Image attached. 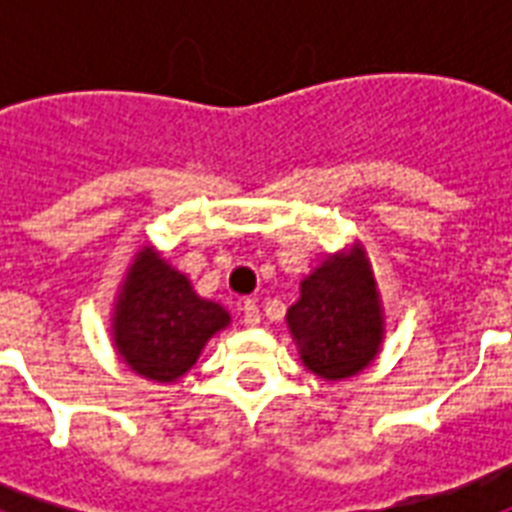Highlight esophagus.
<instances>
[{
  "instance_id": "obj_1",
  "label": "esophagus",
  "mask_w": 512,
  "mask_h": 512,
  "mask_svg": "<svg viewBox=\"0 0 512 512\" xmlns=\"http://www.w3.org/2000/svg\"><path fill=\"white\" fill-rule=\"evenodd\" d=\"M241 321H244V327H257L260 324V308H257L255 300H244V305H241Z\"/></svg>"
}]
</instances>
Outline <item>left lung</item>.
<instances>
[{"instance_id":"obj_1","label":"left lung","mask_w":512,"mask_h":512,"mask_svg":"<svg viewBox=\"0 0 512 512\" xmlns=\"http://www.w3.org/2000/svg\"><path fill=\"white\" fill-rule=\"evenodd\" d=\"M287 327L303 364L324 380H345L372 364L385 321L364 249L332 255L305 276Z\"/></svg>"}]
</instances>
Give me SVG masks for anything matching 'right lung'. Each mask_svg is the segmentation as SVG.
I'll return each instance as SVG.
<instances>
[{
	"label": "right lung",
	"instance_id": "add662e5",
	"mask_svg": "<svg viewBox=\"0 0 512 512\" xmlns=\"http://www.w3.org/2000/svg\"><path fill=\"white\" fill-rule=\"evenodd\" d=\"M228 324L223 305L196 295L185 273L143 247L116 297L111 332L116 353L132 372L175 382L196 364L209 337Z\"/></svg>",
	"mask_w": 512,
	"mask_h": 512
}]
</instances>
